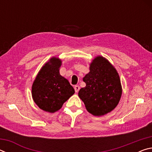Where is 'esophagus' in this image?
<instances>
[{"instance_id": "obj_1", "label": "esophagus", "mask_w": 152, "mask_h": 152, "mask_svg": "<svg viewBox=\"0 0 152 152\" xmlns=\"http://www.w3.org/2000/svg\"><path fill=\"white\" fill-rule=\"evenodd\" d=\"M74 90H75L76 92H78L79 91V90H80V86H78V85L75 86H74Z\"/></svg>"}]
</instances>
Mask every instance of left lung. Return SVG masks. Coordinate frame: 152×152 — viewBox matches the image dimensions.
<instances>
[{
	"label": "left lung",
	"mask_w": 152,
	"mask_h": 152,
	"mask_svg": "<svg viewBox=\"0 0 152 152\" xmlns=\"http://www.w3.org/2000/svg\"><path fill=\"white\" fill-rule=\"evenodd\" d=\"M86 86L78 96L88 111L94 116H102L117 106L122 94L119 74L102 56H97L90 64V72L83 78Z\"/></svg>",
	"instance_id": "left-lung-1"
}]
</instances>
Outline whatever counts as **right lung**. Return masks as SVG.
<instances>
[{
  "label": "right lung",
  "instance_id": "obj_1",
  "mask_svg": "<svg viewBox=\"0 0 152 152\" xmlns=\"http://www.w3.org/2000/svg\"><path fill=\"white\" fill-rule=\"evenodd\" d=\"M60 59L53 57L41 68L32 85V97L41 109L49 113L60 110L74 94L70 82L60 74Z\"/></svg>",
  "mask_w": 152,
  "mask_h": 152
}]
</instances>
